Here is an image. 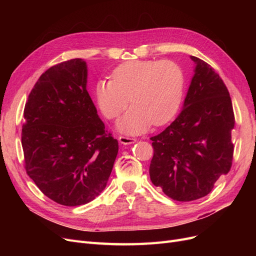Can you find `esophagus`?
Wrapping results in <instances>:
<instances>
[{
	"mask_svg": "<svg viewBox=\"0 0 256 256\" xmlns=\"http://www.w3.org/2000/svg\"><path fill=\"white\" fill-rule=\"evenodd\" d=\"M118 140L122 144L124 145H130V144H134L136 143V138H130V136H120Z\"/></svg>",
	"mask_w": 256,
	"mask_h": 256,
	"instance_id": "1",
	"label": "esophagus"
}]
</instances>
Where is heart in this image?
Returning <instances> with one entry per match:
<instances>
[{
	"label": "heart",
	"mask_w": 256,
	"mask_h": 256,
	"mask_svg": "<svg viewBox=\"0 0 256 256\" xmlns=\"http://www.w3.org/2000/svg\"><path fill=\"white\" fill-rule=\"evenodd\" d=\"M186 76L173 60H130L116 67L112 80L96 83L97 104L108 120L116 118L131 106L118 127L140 134L154 125H164L177 114L184 94Z\"/></svg>",
	"instance_id": "obj_1"
}]
</instances>
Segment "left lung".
Wrapping results in <instances>:
<instances>
[{
    "label": "left lung",
    "mask_w": 256,
    "mask_h": 256,
    "mask_svg": "<svg viewBox=\"0 0 256 256\" xmlns=\"http://www.w3.org/2000/svg\"><path fill=\"white\" fill-rule=\"evenodd\" d=\"M196 64L184 109L161 134L152 136V182L168 198L190 202L207 196L232 166L235 116L230 92L206 62Z\"/></svg>",
    "instance_id": "left-lung-1"
}]
</instances>
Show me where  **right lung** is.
I'll use <instances>...</instances> for the list:
<instances>
[{"mask_svg": "<svg viewBox=\"0 0 256 256\" xmlns=\"http://www.w3.org/2000/svg\"><path fill=\"white\" fill-rule=\"evenodd\" d=\"M82 58L50 67L30 90L21 143L26 171L46 196L84 205L106 188L118 152L86 90Z\"/></svg>", "mask_w": 256, "mask_h": 256, "instance_id": "1", "label": "right lung"}]
</instances>
